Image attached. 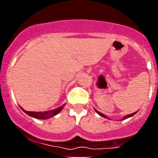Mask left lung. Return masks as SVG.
Masks as SVG:
<instances>
[{"label": "left lung", "instance_id": "left-lung-1", "mask_svg": "<svg viewBox=\"0 0 158 158\" xmlns=\"http://www.w3.org/2000/svg\"><path fill=\"white\" fill-rule=\"evenodd\" d=\"M95 111H96V112L97 113V114H98L99 115H100V116H102V117H104V118H107V115H104V114H102L101 112H100V111H97V110H96V109H95ZM136 113H137V111H135V112L132 113V114H130V115H125V116H124V117H123L122 120H124V119H126V118H130V117H131V116H133V115H135V114H136Z\"/></svg>", "mask_w": 158, "mask_h": 158}]
</instances>
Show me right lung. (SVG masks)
<instances>
[{
	"mask_svg": "<svg viewBox=\"0 0 158 158\" xmlns=\"http://www.w3.org/2000/svg\"><path fill=\"white\" fill-rule=\"evenodd\" d=\"M64 105H65V104H63V105L61 106V107H58V108H56V109H53V110H51V111H39V112H37V111H25V110L23 109L21 107H21V109L23 110V111H24L27 115H30V116L33 117V118H40V119H47V118L54 117V115H56L57 114H58V113L62 110V108L64 107Z\"/></svg>",
	"mask_w": 158,
	"mask_h": 158,
	"instance_id": "1",
	"label": "right lung"
}]
</instances>
